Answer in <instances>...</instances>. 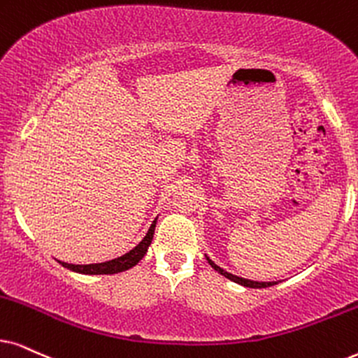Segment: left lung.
I'll list each match as a JSON object with an SVG mask.
<instances>
[{"label":"left lung","mask_w":358,"mask_h":358,"mask_svg":"<svg viewBox=\"0 0 358 358\" xmlns=\"http://www.w3.org/2000/svg\"><path fill=\"white\" fill-rule=\"evenodd\" d=\"M206 259H208V262H210V266L215 271H218V273L221 274V275H224V278H228L229 280H233V282H236V284H241V286H244V287H252V289H262V287H269V286H274L275 282H257V280H250V279H244V278H238V275H234V274H231V273H226L224 269H221L220 266H216L215 262H213L210 257L206 256Z\"/></svg>","instance_id":"left-lung-1"}]
</instances>
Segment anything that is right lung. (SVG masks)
Listing matches in <instances>:
<instances>
[{
	"mask_svg": "<svg viewBox=\"0 0 358 358\" xmlns=\"http://www.w3.org/2000/svg\"><path fill=\"white\" fill-rule=\"evenodd\" d=\"M155 224H157V218L153 221L150 229H148L145 238L140 241L134 250H130L129 252H125L124 256L115 257L112 261H106V262H97V264H69V262H61L62 266L67 269L74 271V273H80V274H117L122 273V271H127L130 268H134L137 262L145 256V252L150 246L152 239H153V233H155Z\"/></svg>",
	"mask_w": 358,
	"mask_h": 358,
	"instance_id": "right-lung-1",
	"label": "right lung"
}]
</instances>
